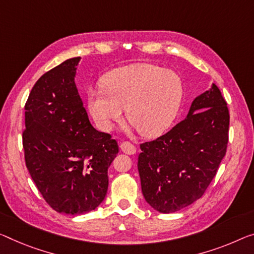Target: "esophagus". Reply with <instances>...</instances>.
Here are the masks:
<instances>
[{
    "label": "esophagus",
    "mask_w": 254,
    "mask_h": 254,
    "mask_svg": "<svg viewBox=\"0 0 254 254\" xmlns=\"http://www.w3.org/2000/svg\"><path fill=\"white\" fill-rule=\"evenodd\" d=\"M120 149H122L123 152H125V153L127 154H135L136 153V147L132 143L128 142V140H126V142H123L122 144H120Z\"/></svg>",
    "instance_id": "obj_1"
}]
</instances>
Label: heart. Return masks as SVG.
<instances>
[{
  "label": "heart",
  "mask_w": 254,
  "mask_h": 254,
  "mask_svg": "<svg viewBox=\"0 0 254 254\" xmlns=\"http://www.w3.org/2000/svg\"><path fill=\"white\" fill-rule=\"evenodd\" d=\"M182 96V80L176 72L151 64H134L108 72L103 86L88 91L87 104L102 130L112 129L126 108L128 122L139 134L154 137L173 124Z\"/></svg>",
  "instance_id": "b5f03b06"
}]
</instances>
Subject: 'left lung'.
<instances>
[{
	"label": "left lung",
	"mask_w": 254,
	"mask_h": 254,
	"mask_svg": "<svg viewBox=\"0 0 254 254\" xmlns=\"http://www.w3.org/2000/svg\"><path fill=\"white\" fill-rule=\"evenodd\" d=\"M229 111L216 85L197 96L184 120L157 139L140 144L138 173L147 203L176 212L204 194L228 144Z\"/></svg>",
	"instance_id": "1"
}]
</instances>
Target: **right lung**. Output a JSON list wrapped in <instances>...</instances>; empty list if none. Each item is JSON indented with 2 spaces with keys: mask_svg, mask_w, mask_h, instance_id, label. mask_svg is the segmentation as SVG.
Wrapping results in <instances>:
<instances>
[{
  "mask_svg": "<svg viewBox=\"0 0 254 254\" xmlns=\"http://www.w3.org/2000/svg\"><path fill=\"white\" fill-rule=\"evenodd\" d=\"M80 58L36 81L25 104L26 167L51 208L67 214L94 210L107 195L108 168L119 152L110 134L89 123L75 84Z\"/></svg>",
  "mask_w": 254,
  "mask_h": 254,
  "instance_id": "obj_1",
  "label": "right lung"
}]
</instances>
